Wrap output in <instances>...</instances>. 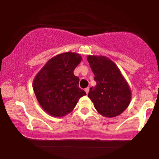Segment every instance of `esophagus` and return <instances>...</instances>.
Here are the masks:
<instances>
[{
  "instance_id": "34e87169",
  "label": "esophagus",
  "mask_w": 159,
  "mask_h": 159,
  "mask_svg": "<svg viewBox=\"0 0 159 159\" xmlns=\"http://www.w3.org/2000/svg\"><path fill=\"white\" fill-rule=\"evenodd\" d=\"M85 91H86V93H87V94H88V93L89 91V87H87V88L85 89Z\"/></svg>"
}]
</instances>
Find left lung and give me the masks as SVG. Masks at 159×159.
Wrapping results in <instances>:
<instances>
[{
  "label": "left lung",
  "mask_w": 159,
  "mask_h": 159,
  "mask_svg": "<svg viewBox=\"0 0 159 159\" xmlns=\"http://www.w3.org/2000/svg\"><path fill=\"white\" fill-rule=\"evenodd\" d=\"M87 60L97 82L94 87L90 88L89 98L104 117L120 115L131 100V90L126 80L115 62L108 57L89 55Z\"/></svg>",
  "instance_id": "obj_1"
}]
</instances>
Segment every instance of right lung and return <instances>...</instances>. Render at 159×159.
Wrapping results in <instances>:
<instances>
[{"instance_id":"1","label":"right lung","mask_w":159,"mask_h":159,"mask_svg":"<svg viewBox=\"0 0 159 159\" xmlns=\"http://www.w3.org/2000/svg\"><path fill=\"white\" fill-rule=\"evenodd\" d=\"M82 57L75 52H65L51 58L33 81V89L42 109L52 117L71 112L80 97L86 95L79 88V78L73 70Z\"/></svg>"}]
</instances>
